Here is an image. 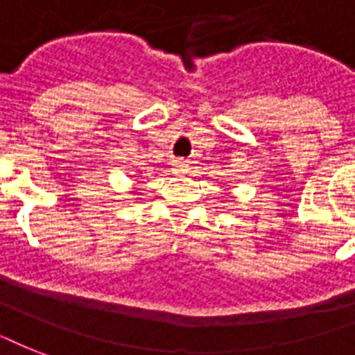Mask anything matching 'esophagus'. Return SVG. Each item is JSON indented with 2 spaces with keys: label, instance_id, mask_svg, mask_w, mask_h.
I'll use <instances>...</instances> for the list:
<instances>
[{
  "label": "esophagus",
  "instance_id": "1",
  "mask_svg": "<svg viewBox=\"0 0 355 355\" xmlns=\"http://www.w3.org/2000/svg\"><path fill=\"white\" fill-rule=\"evenodd\" d=\"M173 171H175V175H184V173H188V164L184 160H175L173 162Z\"/></svg>",
  "mask_w": 355,
  "mask_h": 355
}]
</instances>
